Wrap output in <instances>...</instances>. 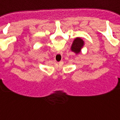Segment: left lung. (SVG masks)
Here are the masks:
<instances>
[{"instance_id":"obj_1","label":"left lung","mask_w":120,"mask_h":120,"mask_svg":"<svg viewBox=\"0 0 120 120\" xmlns=\"http://www.w3.org/2000/svg\"><path fill=\"white\" fill-rule=\"evenodd\" d=\"M84 46V41L79 37H76L74 41H73L72 46H71V50L74 52L76 54H78L81 50V48Z\"/></svg>"}]
</instances>
